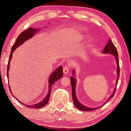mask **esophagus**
Here are the masks:
<instances>
[{"label": "esophagus", "instance_id": "esophagus-1", "mask_svg": "<svg viewBox=\"0 0 131 131\" xmlns=\"http://www.w3.org/2000/svg\"><path fill=\"white\" fill-rule=\"evenodd\" d=\"M69 72V66H65L63 69V72L64 73V74H68Z\"/></svg>", "mask_w": 131, "mask_h": 131}]
</instances>
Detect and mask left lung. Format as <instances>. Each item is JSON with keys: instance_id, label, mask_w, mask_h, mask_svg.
<instances>
[{"instance_id": "8db88e82", "label": "left lung", "mask_w": 131, "mask_h": 131, "mask_svg": "<svg viewBox=\"0 0 131 131\" xmlns=\"http://www.w3.org/2000/svg\"><path fill=\"white\" fill-rule=\"evenodd\" d=\"M103 53L104 54H111L112 55H113L115 56V58L116 59V63H117V79L116 80V88L114 89L113 93L111 96L109 97V99H108L105 103L104 104H105L107 102H108L109 100H110L111 98H112L113 97L114 94H115V93L116 92V86H117V84L118 82V78H119V74H120V67H119V62H118V53L117 51V50H116V47L115 46V45L113 43V42L111 41V40L110 39H109V41L108 43L106 45L105 47H104V49L103 51ZM73 72V76H75V70H73L72 71ZM70 81H71V84H72V97H73V103H74V105L75 106V107L77 108H78L79 110L81 111H94L96 110V109H99L100 108H101L102 106H99L97 107V108H90V107H87L84 105H83L81 103H80V101L78 100V99H77V96H76V93H75V89H76V83H77V81H76V78L74 77H72L71 76L70 77Z\"/></svg>"}]
</instances>
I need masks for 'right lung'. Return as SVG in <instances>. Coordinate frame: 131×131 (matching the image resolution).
I'll list each match as a JSON object with an SVG mask.
<instances>
[{"instance_id":"1","label":"right lung","mask_w":131,"mask_h":131,"mask_svg":"<svg viewBox=\"0 0 131 131\" xmlns=\"http://www.w3.org/2000/svg\"><path fill=\"white\" fill-rule=\"evenodd\" d=\"M39 29V28H32V27H29L27 29L25 30V31L21 33V34L19 35L18 37L16 39V41L15 42V43L13 46L11 48V51L10 53V55H9V57L8 59V65H7V78H8V70L9 69V62H10L11 59L12 58V56H13V52L15 51V50L18 47L20 46V45H22L23 43H24L25 41H27V40L29 39L30 38L34 36L35 35V33L38 31ZM63 76V69H62V66H59L58 68H57L56 69L54 70L53 73L51 74L50 76L49 79V90L48 92H47V94L46 96H45V98L43 99V100H42L41 102H39L38 103H37L35 104H34V105H28L27 104H25L22 103H21L18 100L17 98H16L15 97H14L13 95V96L14 97H15V99H16V100H18L20 102V103H22L23 105H25L26 106L28 107V108H35V109H38V108H41L45 106L46 104L48 103L49 100V98H50V93H51V87L53 86V84L55 82H56L57 81H58L59 79L62 77ZM9 86V90H10L11 93H12L11 90L10 89V87Z\"/></svg>"}]
</instances>
